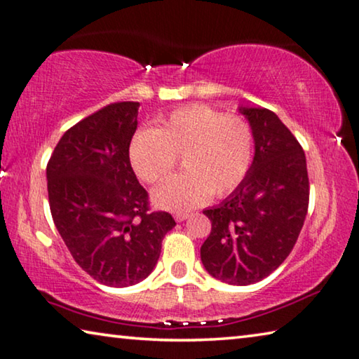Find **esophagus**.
Returning <instances> with one entry per match:
<instances>
[{"mask_svg": "<svg viewBox=\"0 0 359 359\" xmlns=\"http://www.w3.org/2000/svg\"><path fill=\"white\" fill-rule=\"evenodd\" d=\"M191 214H189V212H175V215H174V219L177 220V222H184V220H187L190 217Z\"/></svg>", "mask_w": 359, "mask_h": 359, "instance_id": "34e87169", "label": "esophagus"}]
</instances>
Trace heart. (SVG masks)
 I'll return each mask as SVG.
<instances>
[{
    "label": "heart",
    "mask_w": 359,
    "mask_h": 359,
    "mask_svg": "<svg viewBox=\"0 0 359 359\" xmlns=\"http://www.w3.org/2000/svg\"><path fill=\"white\" fill-rule=\"evenodd\" d=\"M182 156L185 172L153 191V203L169 210H189L210 195L236 189L251 169L254 133L246 119L226 116L203 104L189 105L159 119L156 129L139 130L129 145L133 169L147 184L172 172Z\"/></svg>",
    "instance_id": "b5f03b06"
}]
</instances>
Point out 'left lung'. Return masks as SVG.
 <instances>
[{
  "mask_svg": "<svg viewBox=\"0 0 359 359\" xmlns=\"http://www.w3.org/2000/svg\"><path fill=\"white\" fill-rule=\"evenodd\" d=\"M254 133L244 180L217 206L204 209L212 229L201 246L204 269L233 286L262 281L291 254L309 209L302 147L266 108H238Z\"/></svg>",
  "mask_w": 359,
  "mask_h": 359,
  "instance_id": "obj_1",
  "label": "left lung"
}]
</instances>
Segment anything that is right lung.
<instances>
[{
  "label": "right lung",
  "mask_w": 359,
  "mask_h": 359,
  "mask_svg": "<svg viewBox=\"0 0 359 359\" xmlns=\"http://www.w3.org/2000/svg\"><path fill=\"white\" fill-rule=\"evenodd\" d=\"M139 102H116L62 135L46 168L53 220L81 269L105 286L145 280L172 215L151 212L129 159Z\"/></svg>",
  "instance_id": "1"
}]
</instances>
